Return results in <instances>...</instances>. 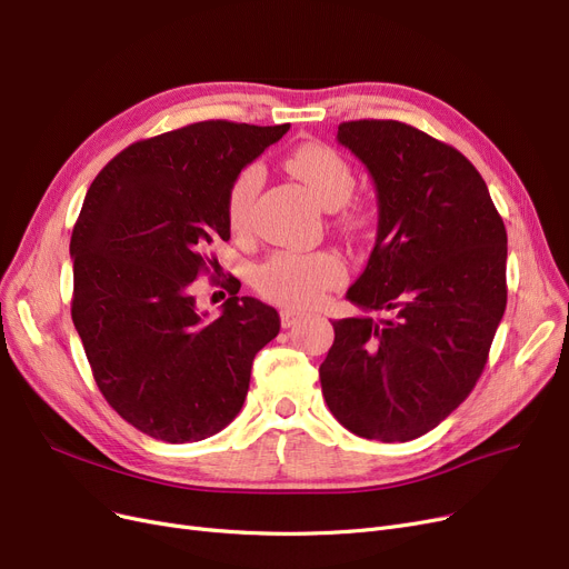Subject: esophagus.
Instances as JSON below:
<instances>
[{"mask_svg":"<svg viewBox=\"0 0 569 569\" xmlns=\"http://www.w3.org/2000/svg\"><path fill=\"white\" fill-rule=\"evenodd\" d=\"M280 320H282V327L289 329V327H297V325L303 320V315L297 312V310H291V308H284V310L280 312Z\"/></svg>","mask_w":569,"mask_h":569,"instance_id":"obj_1","label":"esophagus"}]
</instances>
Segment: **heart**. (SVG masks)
Wrapping results in <instances>:
<instances>
[{"instance_id": "b5f03b06", "label": "heart", "mask_w": 569, "mask_h": 569, "mask_svg": "<svg viewBox=\"0 0 569 569\" xmlns=\"http://www.w3.org/2000/svg\"><path fill=\"white\" fill-rule=\"evenodd\" d=\"M287 166L293 177L303 181L306 189L325 210H338L352 196V168L331 147L306 144L289 158ZM261 181L263 168L259 163L244 166L236 177L229 193V221L236 231L244 229L254 198L261 189ZM346 223L350 229H359L361 217L352 212L346 217ZM343 263L329 252H278L257 270V287L276 301L293 308H308L320 301L325 291L343 280Z\"/></svg>"}]
</instances>
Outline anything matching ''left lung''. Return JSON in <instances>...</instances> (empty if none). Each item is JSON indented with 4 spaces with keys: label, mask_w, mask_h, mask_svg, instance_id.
<instances>
[{
    "label": "left lung",
    "mask_w": 569,
    "mask_h": 569,
    "mask_svg": "<svg viewBox=\"0 0 569 569\" xmlns=\"http://www.w3.org/2000/svg\"><path fill=\"white\" fill-rule=\"evenodd\" d=\"M336 140L367 166L378 236L333 322L322 395L352 435L411 441L469 397L507 308V229L467 158L399 121H348Z\"/></svg>",
    "instance_id": "1"
}]
</instances>
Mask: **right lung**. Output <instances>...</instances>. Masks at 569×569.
Listing matches in <instances>:
<instances>
[{"label":"right lung","mask_w":569,"mask_h":569,"mask_svg":"<svg viewBox=\"0 0 569 569\" xmlns=\"http://www.w3.org/2000/svg\"><path fill=\"white\" fill-rule=\"evenodd\" d=\"M289 130L200 121L123 149L90 184L74 223L72 320L100 392L168 443L208 439L244 403L257 352L280 315L229 280L221 315L198 312L193 280L231 238L229 193Z\"/></svg>","instance_id":"add662e5"}]
</instances>
